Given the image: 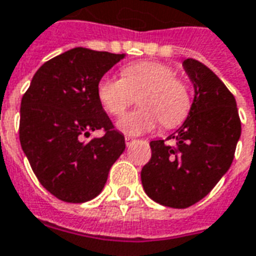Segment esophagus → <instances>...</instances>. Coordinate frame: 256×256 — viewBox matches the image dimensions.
Listing matches in <instances>:
<instances>
[{
    "label": "esophagus",
    "mask_w": 256,
    "mask_h": 256,
    "mask_svg": "<svg viewBox=\"0 0 256 256\" xmlns=\"http://www.w3.org/2000/svg\"><path fill=\"white\" fill-rule=\"evenodd\" d=\"M124 141H126V145H128H128H130V144H132V142H133L134 140L132 138V137H124Z\"/></svg>",
    "instance_id": "34e87169"
}]
</instances>
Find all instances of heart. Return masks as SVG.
Returning a JSON list of instances; mask_svg holds the SVG:
<instances>
[{
	"mask_svg": "<svg viewBox=\"0 0 256 256\" xmlns=\"http://www.w3.org/2000/svg\"><path fill=\"white\" fill-rule=\"evenodd\" d=\"M122 78L102 76L97 84L98 101L111 116L119 118L138 98L140 106L119 122V128L130 136L148 133L162 122L177 128L188 118L192 96L188 84L174 76L170 66L152 60L126 64Z\"/></svg>",
	"mask_w": 256,
	"mask_h": 256,
	"instance_id": "obj_1",
	"label": "heart"
}]
</instances>
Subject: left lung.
<instances>
[{
  "mask_svg": "<svg viewBox=\"0 0 256 256\" xmlns=\"http://www.w3.org/2000/svg\"><path fill=\"white\" fill-rule=\"evenodd\" d=\"M194 88L190 111L167 140L150 141L152 156L141 170L145 193L156 203L186 208L207 196L230 167L242 134L236 100L208 67L184 60Z\"/></svg>",
  "mask_w": 256,
  "mask_h": 256,
  "instance_id": "8db88e82",
  "label": "left lung"
}]
</instances>
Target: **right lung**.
<instances>
[{
  "instance_id": "add662e5",
  "label": "right lung",
  "mask_w": 256,
  "mask_h": 256,
  "mask_svg": "<svg viewBox=\"0 0 256 256\" xmlns=\"http://www.w3.org/2000/svg\"><path fill=\"white\" fill-rule=\"evenodd\" d=\"M123 58L74 48L44 64L23 94L22 150L42 186L63 202L94 198L126 148L97 97L98 80ZM100 128L102 138L82 141Z\"/></svg>"
}]
</instances>
